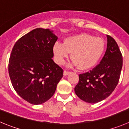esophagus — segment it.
<instances>
[{"instance_id": "34e87169", "label": "esophagus", "mask_w": 129, "mask_h": 129, "mask_svg": "<svg viewBox=\"0 0 129 129\" xmlns=\"http://www.w3.org/2000/svg\"><path fill=\"white\" fill-rule=\"evenodd\" d=\"M69 74H70V72H68V71H63V76H67Z\"/></svg>"}]
</instances>
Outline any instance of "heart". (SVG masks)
I'll return each mask as SVG.
<instances>
[{"mask_svg": "<svg viewBox=\"0 0 129 129\" xmlns=\"http://www.w3.org/2000/svg\"><path fill=\"white\" fill-rule=\"evenodd\" d=\"M104 40L87 33H81L66 38L63 43L56 42L53 46L54 60L59 65L63 64L71 52V66H77L80 70L94 67L104 53Z\"/></svg>", "mask_w": 129, "mask_h": 129, "instance_id": "obj_1", "label": "heart"}]
</instances>
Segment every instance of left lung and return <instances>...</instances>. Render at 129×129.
I'll return each mask as SVG.
<instances>
[{
	"mask_svg": "<svg viewBox=\"0 0 129 129\" xmlns=\"http://www.w3.org/2000/svg\"><path fill=\"white\" fill-rule=\"evenodd\" d=\"M107 50L100 63L91 71L79 75L74 88L76 95L84 102L96 103L108 98L117 86L123 64L117 42L107 35Z\"/></svg>",
	"mask_w": 129,
	"mask_h": 129,
	"instance_id": "1",
	"label": "left lung"
}]
</instances>
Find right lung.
<instances>
[{
	"label": "right lung",
	"mask_w": 129,
	"mask_h": 129,
	"mask_svg": "<svg viewBox=\"0 0 129 129\" xmlns=\"http://www.w3.org/2000/svg\"><path fill=\"white\" fill-rule=\"evenodd\" d=\"M57 37L49 29L36 28L15 43L9 61V74L15 91L33 105L48 101L63 77V69L53 62Z\"/></svg>",
	"instance_id": "add662e5"
}]
</instances>
